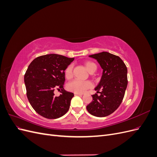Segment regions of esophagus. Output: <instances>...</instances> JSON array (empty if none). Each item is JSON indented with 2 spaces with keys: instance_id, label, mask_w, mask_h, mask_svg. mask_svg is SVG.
Returning a JSON list of instances; mask_svg holds the SVG:
<instances>
[{
  "instance_id": "1",
  "label": "esophagus",
  "mask_w": 157,
  "mask_h": 157,
  "mask_svg": "<svg viewBox=\"0 0 157 157\" xmlns=\"http://www.w3.org/2000/svg\"><path fill=\"white\" fill-rule=\"evenodd\" d=\"M74 94H75V96H80L83 95L82 94H80V93H75Z\"/></svg>"
}]
</instances>
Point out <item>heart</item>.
<instances>
[{
    "instance_id": "b5f03b06",
    "label": "heart",
    "mask_w": 157,
    "mask_h": 157,
    "mask_svg": "<svg viewBox=\"0 0 157 157\" xmlns=\"http://www.w3.org/2000/svg\"><path fill=\"white\" fill-rule=\"evenodd\" d=\"M85 67L88 72L96 69V65L94 63L91 62V61H87L85 63ZM72 73H73V65H70L66 68L65 71V76L67 79L71 78L72 77ZM92 86V83L89 81H84V80L76 79L70 82L67 84V89L71 92H74L75 93H83L86 90L90 88H91Z\"/></svg>"
}]
</instances>
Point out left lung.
Returning <instances> with one entry per match:
<instances>
[{
    "label": "left lung",
    "instance_id": "8db88e82",
    "mask_svg": "<svg viewBox=\"0 0 157 157\" xmlns=\"http://www.w3.org/2000/svg\"><path fill=\"white\" fill-rule=\"evenodd\" d=\"M89 57L97 60L103 73L100 81L95 88L100 95H92V102L86 106L87 111L95 117H107L117 110L124 98L128 84L127 67L119 57L107 52Z\"/></svg>",
    "mask_w": 157,
    "mask_h": 157
}]
</instances>
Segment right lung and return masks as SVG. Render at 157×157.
Returning a JSON list of instances; mask_svg holds the SVG:
<instances>
[{
	"mask_svg": "<svg viewBox=\"0 0 157 157\" xmlns=\"http://www.w3.org/2000/svg\"><path fill=\"white\" fill-rule=\"evenodd\" d=\"M74 58L56 54L38 57L28 67L24 76L27 96L31 105L40 115L58 118L68 111L74 94L63 88L65 71ZM62 89L59 97L54 90Z\"/></svg>",
	"mask_w": 157,
	"mask_h": 157,
	"instance_id": "add662e5",
	"label": "right lung"
}]
</instances>
